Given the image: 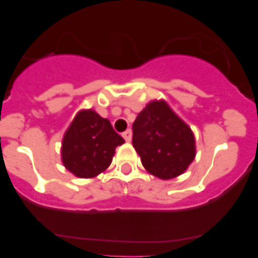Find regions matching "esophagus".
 I'll list each match as a JSON object with an SVG mask.
<instances>
[{
  "instance_id": "34e87169",
  "label": "esophagus",
  "mask_w": 258,
  "mask_h": 258,
  "mask_svg": "<svg viewBox=\"0 0 258 258\" xmlns=\"http://www.w3.org/2000/svg\"><path fill=\"white\" fill-rule=\"evenodd\" d=\"M122 137H123L124 141H126V142H131V140H132V131H131V130H130V128L126 130V131L122 134Z\"/></svg>"
}]
</instances>
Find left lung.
I'll list each match as a JSON object with an SVG mask.
<instances>
[{
    "instance_id": "obj_1",
    "label": "left lung",
    "mask_w": 258,
    "mask_h": 258,
    "mask_svg": "<svg viewBox=\"0 0 258 258\" xmlns=\"http://www.w3.org/2000/svg\"><path fill=\"white\" fill-rule=\"evenodd\" d=\"M132 145L151 175L170 179L183 173L196 156L191 128L165 101H152L132 124Z\"/></svg>"
}]
</instances>
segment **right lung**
<instances>
[{
  "mask_svg": "<svg viewBox=\"0 0 258 258\" xmlns=\"http://www.w3.org/2000/svg\"><path fill=\"white\" fill-rule=\"evenodd\" d=\"M123 142L107 118L93 110L80 111L62 140V162L77 177H95L111 165Z\"/></svg>",
  "mask_w": 258,
  "mask_h": 258,
  "instance_id": "1",
  "label": "right lung"
}]
</instances>
